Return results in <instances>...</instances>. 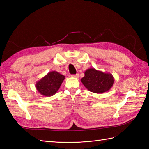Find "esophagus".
I'll use <instances>...</instances> for the list:
<instances>
[{"label": "esophagus", "instance_id": "obj_1", "mask_svg": "<svg viewBox=\"0 0 149 149\" xmlns=\"http://www.w3.org/2000/svg\"><path fill=\"white\" fill-rule=\"evenodd\" d=\"M72 77L76 78H79V74H72L71 75Z\"/></svg>", "mask_w": 149, "mask_h": 149}]
</instances>
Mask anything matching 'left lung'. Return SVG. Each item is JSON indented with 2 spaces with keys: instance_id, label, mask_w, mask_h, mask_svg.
Here are the masks:
<instances>
[{
  "instance_id": "8db88e82",
  "label": "left lung",
  "mask_w": 149,
  "mask_h": 149,
  "mask_svg": "<svg viewBox=\"0 0 149 149\" xmlns=\"http://www.w3.org/2000/svg\"><path fill=\"white\" fill-rule=\"evenodd\" d=\"M84 77L81 79V83L89 91L96 94H102L112 87L115 79L109 72L98 71L90 68L84 72Z\"/></svg>"
}]
</instances>
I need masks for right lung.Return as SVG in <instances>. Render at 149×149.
<instances>
[{
	"label": "right lung",
	"instance_id": "right-lung-1",
	"mask_svg": "<svg viewBox=\"0 0 149 149\" xmlns=\"http://www.w3.org/2000/svg\"><path fill=\"white\" fill-rule=\"evenodd\" d=\"M65 77L57 71H50L36 82V88L44 96H52L60 88Z\"/></svg>",
	"mask_w": 149,
	"mask_h": 149
}]
</instances>
